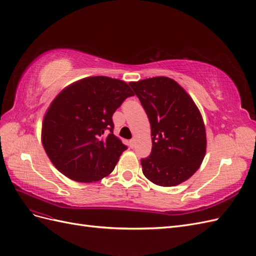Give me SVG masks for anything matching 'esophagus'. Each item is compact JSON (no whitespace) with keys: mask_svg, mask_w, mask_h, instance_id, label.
<instances>
[{"mask_svg":"<svg viewBox=\"0 0 256 256\" xmlns=\"http://www.w3.org/2000/svg\"><path fill=\"white\" fill-rule=\"evenodd\" d=\"M135 146H136V140H135V138H133V140H130V147L133 149V148H135Z\"/></svg>","mask_w":256,"mask_h":256,"instance_id":"34e87169","label":"esophagus"}]
</instances>
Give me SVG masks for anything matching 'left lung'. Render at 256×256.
<instances>
[{
	"label": "left lung",
	"instance_id": "obj_1",
	"mask_svg": "<svg viewBox=\"0 0 256 256\" xmlns=\"http://www.w3.org/2000/svg\"><path fill=\"white\" fill-rule=\"evenodd\" d=\"M130 86L151 126V153L140 160L144 177L160 186L180 184L198 170L206 153L200 110L170 78H149Z\"/></svg>",
	"mask_w": 256,
	"mask_h": 256
}]
</instances>
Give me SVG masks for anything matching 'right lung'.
I'll list each match as a JSON object with an SVG mask.
<instances>
[{
  "label": "right lung",
  "instance_id": "add662e5",
  "mask_svg": "<svg viewBox=\"0 0 256 256\" xmlns=\"http://www.w3.org/2000/svg\"><path fill=\"white\" fill-rule=\"evenodd\" d=\"M134 93L128 84L105 76L88 77L64 89L44 118L42 140L56 170L78 182L110 174L128 149L114 135L112 116Z\"/></svg>",
  "mask_w": 256,
  "mask_h": 256
}]
</instances>
